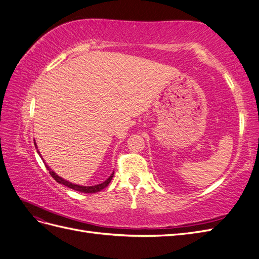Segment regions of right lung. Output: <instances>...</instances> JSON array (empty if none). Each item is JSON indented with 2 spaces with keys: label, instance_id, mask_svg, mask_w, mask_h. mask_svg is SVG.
Segmentation results:
<instances>
[{
  "label": "right lung",
  "instance_id": "add662e5",
  "mask_svg": "<svg viewBox=\"0 0 259 259\" xmlns=\"http://www.w3.org/2000/svg\"><path fill=\"white\" fill-rule=\"evenodd\" d=\"M34 145H35V148L37 149V146H36V144H35V142H34ZM37 151V153H38V155L41 156V159L43 160V162H44V159H43V156L41 155V153H40V151L38 150H36ZM44 164H45V166H46V168L49 169V171H50V174L52 175V177L56 180V182L58 183V184H61V185H65L66 187H68V188H71V189H73V190H76V191H80V192H84V193H95V192H98V191H100V190H103L104 188H106L108 185H109V183L111 182L112 180V177H113V174H114V171H112V174L109 176L104 183H100V184H98V185H94V186H80V185H76V184H73V183H71V182H68V180H66V179H64L62 177H60V176H58L56 173H55V171L48 165V164H46L45 162H44Z\"/></svg>",
  "mask_w": 259,
  "mask_h": 259
}]
</instances>
